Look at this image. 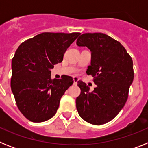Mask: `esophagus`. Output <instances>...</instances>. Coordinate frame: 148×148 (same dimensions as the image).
<instances>
[{
  "label": "esophagus",
  "mask_w": 148,
  "mask_h": 148,
  "mask_svg": "<svg viewBox=\"0 0 148 148\" xmlns=\"http://www.w3.org/2000/svg\"><path fill=\"white\" fill-rule=\"evenodd\" d=\"M73 84H75V85H76L77 84V82H78V77H73Z\"/></svg>",
  "instance_id": "1"
}]
</instances>
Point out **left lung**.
Listing matches in <instances>:
<instances>
[{"instance_id":"left-lung-1","label":"left lung","mask_w":148,"mask_h":148,"mask_svg":"<svg viewBox=\"0 0 148 148\" xmlns=\"http://www.w3.org/2000/svg\"><path fill=\"white\" fill-rule=\"evenodd\" d=\"M78 47L91 51L87 75L96 84L92 92L82 81L76 99L79 116L87 122L101 125L111 121L125 106L134 78L133 60L119 41L104 33H84L77 39Z\"/></svg>"}]
</instances>
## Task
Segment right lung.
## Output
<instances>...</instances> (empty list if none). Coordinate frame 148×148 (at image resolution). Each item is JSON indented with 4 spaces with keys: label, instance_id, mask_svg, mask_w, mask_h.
<instances>
[{
    "label": "right lung",
    "instance_id": "1",
    "mask_svg": "<svg viewBox=\"0 0 148 148\" xmlns=\"http://www.w3.org/2000/svg\"><path fill=\"white\" fill-rule=\"evenodd\" d=\"M79 32H43L22 43L12 60L11 89L19 110L28 120L43 122L57 112L61 98L73 84L72 77L51 78Z\"/></svg>",
    "mask_w": 148,
    "mask_h": 148
}]
</instances>
